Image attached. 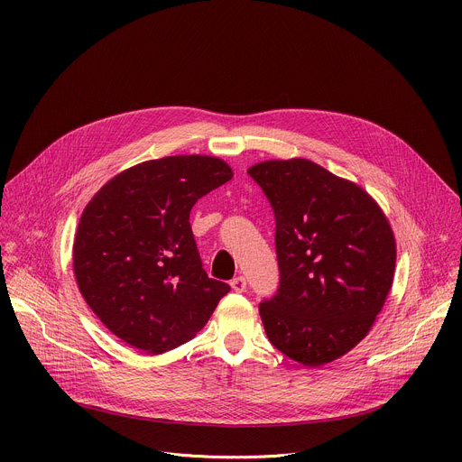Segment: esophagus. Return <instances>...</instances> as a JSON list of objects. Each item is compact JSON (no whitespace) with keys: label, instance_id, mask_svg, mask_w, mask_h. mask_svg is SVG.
<instances>
[{"label":"esophagus","instance_id":"34e87169","mask_svg":"<svg viewBox=\"0 0 462 462\" xmlns=\"http://www.w3.org/2000/svg\"><path fill=\"white\" fill-rule=\"evenodd\" d=\"M230 285H232V289H234L236 292H245V291H246V280H245L243 276L234 278V280L230 282Z\"/></svg>","mask_w":462,"mask_h":462}]
</instances>
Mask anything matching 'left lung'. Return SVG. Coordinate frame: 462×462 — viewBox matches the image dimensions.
Returning a JSON list of instances; mask_svg holds the SVG:
<instances>
[{"instance_id":"obj_1","label":"left lung","mask_w":462,"mask_h":462,"mask_svg":"<svg viewBox=\"0 0 462 462\" xmlns=\"http://www.w3.org/2000/svg\"><path fill=\"white\" fill-rule=\"evenodd\" d=\"M276 217L280 287L259 303L271 344L303 365L351 351L391 291L397 245L360 186L307 159L248 168Z\"/></svg>"}]
</instances>
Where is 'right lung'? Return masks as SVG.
I'll return each instance as SVG.
<instances>
[{"mask_svg":"<svg viewBox=\"0 0 462 462\" xmlns=\"http://www.w3.org/2000/svg\"><path fill=\"white\" fill-rule=\"evenodd\" d=\"M232 179L207 155L146 161L106 182L84 208L73 267L109 331L150 355L191 340L230 287L208 278L189 226L193 205Z\"/></svg>","mask_w":462,"mask_h":462,"instance_id":"1","label":"right lung"}]
</instances>
